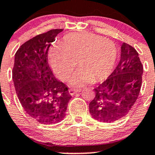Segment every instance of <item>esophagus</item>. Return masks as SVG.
I'll return each instance as SVG.
<instances>
[{
	"mask_svg": "<svg viewBox=\"0 0 155 155\" xmlns=\"http://www.w3.org/2000/svg\"><path fill=\"white\" fill-rule=\"evenodd\" d=\"M80 91H81V89H69V94H70L71 95H73L75 93L80 92Z\"/></svg>",
	"mask_w": 155,
	"mask_h": 155,
	"instance_id": "34e87169",
	"label": "esophagus"
}]
</instances>
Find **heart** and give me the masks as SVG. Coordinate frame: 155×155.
Returning <instances> with one entry per match:
<instances>
[{"mask_svg":"<svg viewBox=\"0 0 155 155\" xmlns=\"http://www.w3.org/2000/svg\"><path fill=\"white\" fill-rule=\"evenodd\" d=\"M115 45L90 33H73L63 37V45L50 50V63L61 79H67L76 66L79 69L69 79L74 87L101 81L110 75L117 60Z\"/></svg>","mask_w":155,"mask_h":155,"instance_id":"obj_1","label":"heart"}]
</instances>
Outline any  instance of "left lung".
<instances>
[{"label":"left lung","instance_id":"8db88e82","mask_svg":"<svg viewBox=\"0 0 155 155\" xmlns=\"http://www.w3.org/2000/svg\"><path fill=\"white\" fill-rule=\"evenodd\" d=\"M142 74L138 52L123 43L118 66L106 80L94 89L95 98L89 105L92 118L108 123L125 117L138 99Z\"/></svg>","mask_w":155,"mask_h":155}]
</instances>
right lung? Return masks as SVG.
<instances>
[{
  "label": "right lung",
  "mask_w": 155,
  "mask_h": 155,
  "mask_svg": "<svg viewBox=\"0 0 155 155\" xmlns=\"http://www.w3.org/2000/svg\"><path fill=\"white\" fill-rule=\"evenodd\" d=\"M63 29H55L25 42L14 56L12 78L26 112L45 125L64 118L72 98L63 82L55 78L48 63V50Z\"/></svg>",
  "instance_id": "1"
}]
</instances>
